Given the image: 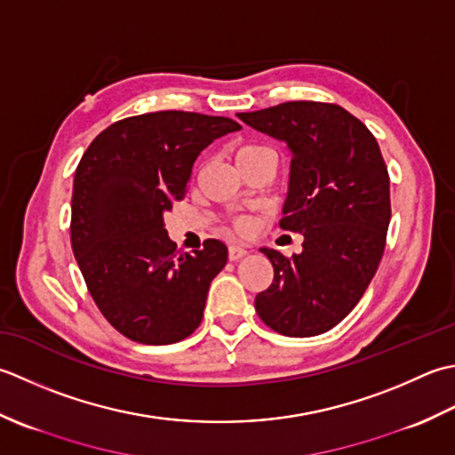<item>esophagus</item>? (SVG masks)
I'll list each match as a JSON object with an SVG mask.
<instances>
[{
    "label": "esophagus",
    "instance_id": "34e87169",
    "mask_svg": "<svg viewBox=\"0 0 455 455\" xmlns=\"http://www.w3.org/2000/svg\"><path fill=\"white\" fill-rule=\"evenodd\" d=\"M249 253L247 247H241V245H229V259L231 261H239L241 257H245Z\"/></svg>",
    "mask_w": 455,
    "mask_h": 455
}]
</instances>
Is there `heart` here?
I'll return each mask as SVG.
<instances>
[{
    "label": "heart",
    "instance_id": "1",
    "mask_svg": "<svg viewBox=\"0 0 455 455\" xmlns=\"http://www.w3.org/2000/svg\"><path fill=\"white\" fill-rule=\"evenodd\" d=\"M267 149H268V147H263V145H245V147H241V149H239L237 159H243V156L261 153V151H267ZM237 229L239 231H249V229H251V221H249L247 218L237 220Z\"/></svg>",
    "mask_w": 455,
    "mask_h": 455
}]
</instances>
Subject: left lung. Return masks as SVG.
Masks as SVG:
<instances>
[{
	"instance_id": "left-lung-1",
	"label": "left lung",
	"mask_w": 455,
	"mask_h": 455,
	"mask_svg": "<svg viewBox=\"0 0 455 455\" xmlns=\"http://www.w3.org/2000/svg\"><path fill=\"white\" fill-rule=\"evenodd\" d=\"M237 117L292 153L279 226L304 235L299 255L261 249L275 279L255 310L283 336H318L355 308L383 257L391 188L381 149L336 104L286 101Z\"/></svg>"
}]
</instances>
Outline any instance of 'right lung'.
Listing matches in <instances>:
<instances>
[{"label": "right lung", "mask_w": 455, "mask_h": 455, "mask_svg": "<svg viewBox=\"0 0 455 455\" xmlns=\"http://www.w3.org/2000/svg\"><path fill=\"white\" fill-rule=\"evenodd\" d=\"M239 129L228 117L155 111L109 125L80 159L72 251L100 312L125 338L166 346L200 326L228 247L206 239L202 251L182 253L164 214L187 192L198 155Z\"/></svg>", "instance_id": "1"}]
</instances>
